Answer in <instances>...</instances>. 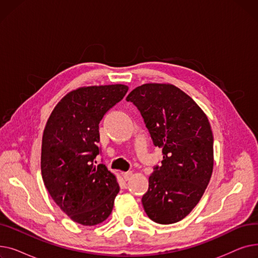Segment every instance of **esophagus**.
<instances>
[{
    "instance_id": "obj_1",
    "label": "esophagus",
    "mask_w": 258,
    "mask_h": 258,
    "mask_svg": "<svg viewBox=\"0 0 258 258\" xmlns=\"http://www.w3.org/2000/svg\"><path fill=\"white\" fill-rule=\"evenodd\" d=\"M123 179L125 180V181H128L132 177H133V172L132 171H126V172H123Z\"/></svg>"
}]
</instances>
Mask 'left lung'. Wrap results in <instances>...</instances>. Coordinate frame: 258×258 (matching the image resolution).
<instances>
[{
	"label": "left lung",
	"instance_id": "8db88e82",
	"mask_svg": "<svg viewBox=\"0 0 258 258\" xmlns=\"http://www.w3.org/2000/svg\"><path fill=\"white\" fill-rule=\"evenodd\" d=\"M140 112L163 155L154 166L142 205L152 221L168 225L197 206L213 169V135L205 113L179 88L145 84L126 97Z\"/></svg>",
	"mask_w": 258,
	"mask_h": 258
}]
</instances>
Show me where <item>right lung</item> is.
<instances>
[{
    "mask_svg": "<svg viewBox=\"0 0 258 258\" xmlns=\"http://www.w3.org/2000/svg\"><path fill=\"white\" fill-rule=\"evenodd\" d=\"M127 90L123 85L77 89L57 103L47 121L40 157L45 186L57 206L84 226L105 221L119 192L115 175L95 159L101 153L100 121Z\"/></svg>",
    "mask_w": 258,
    "mask_h": 258,
    "instance_id": "right-lung-1",
    "label": "right lung"
}]
</instances>
